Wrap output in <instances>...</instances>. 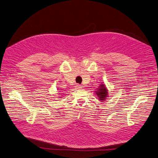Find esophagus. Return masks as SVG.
Masks as SVG:
<instances>
[{
  "label": "esophagus",
  "mask_w": 158,
  "mask_h": 158,
  "mask_svg": "<svg viewBox=\"0 0 158 158\" xmlns=\"http://www.w3.org/2000/svg\"><path fill=\"white\" fill-rule=\"evenodd\" d=\"M75 87H76V88H77V89H81V88L82 87L81 85H79V84H77L75 85Z\"/></svg>",
  "instance_id": "esophagus-1"
}]
</instances>
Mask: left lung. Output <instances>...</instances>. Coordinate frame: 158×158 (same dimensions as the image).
Wrapping results in <instances>:
<instances>
[{
    "label": "left lung",
    "mask_w": 158,
    "mask_h": 158,
    "mask_svg": "<svg viewBox=\"0 0 158 158\" xmlns=\"http://www.w3.org/2000/svg\"><path fill=\"white\" fill-rule=\"evenodd\" d=\"M108 90L104 84H100L97 89L95 91V94L97 95L98 99L100 101H106L108 97Z\"/></svg>",
    "instance_id": "left-lung-1"
}]
</instances>
